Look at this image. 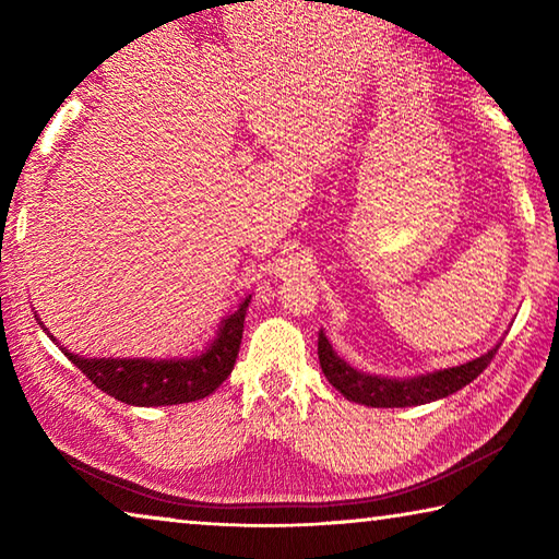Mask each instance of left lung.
<instances>
[{"label": "left lung", "mask_w": 559, "mask_h": 559, "mask_svg": "<svg viewBox=\"0 0 559 559\" xmlns=\"http://www.w3.org/2000/svg\"><path fill=\"white\" fill-rule=\"evenodd\" d=\"M496 353L498 345L493 349H488L486 355L471 359L466 365L449 367V370H437L419 377H406V380H392V377L359 372L355 367H349L343 357H337L323 330L318 333V357L328 382L333 384L340 394L347 396L349 402L365 406H384V409L437 402L443 400V396L463 390V386L471 384L486 370Z\"/></svg>", "instance_id": "1"}]
</instances>
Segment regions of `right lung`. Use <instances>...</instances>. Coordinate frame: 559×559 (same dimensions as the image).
<instances>
[{"instance_id": "right-lung-1", "label": "right lung", "mask_w": 559, "mask_h": 559, "mask_svg": "<svg viewBox=\"0 0 559 559\" xmlns=\"http://www.w3.org/2000/svg\"><path fill=\"white\" fill-rule=\"evenodd\" d=\"M249 302L251 296H246L241 306L222 320L216 337L202 349V355L179 359L81 357L63 347L61 349L100 392L116 396L118 402L132 406H167L197 402L210 396L231 374L236 355H239L241 347L243 318ZM39 325L44 328L41 320ZM49 337L56 340L53 335Z\"/></svg>"}]
</instances>
